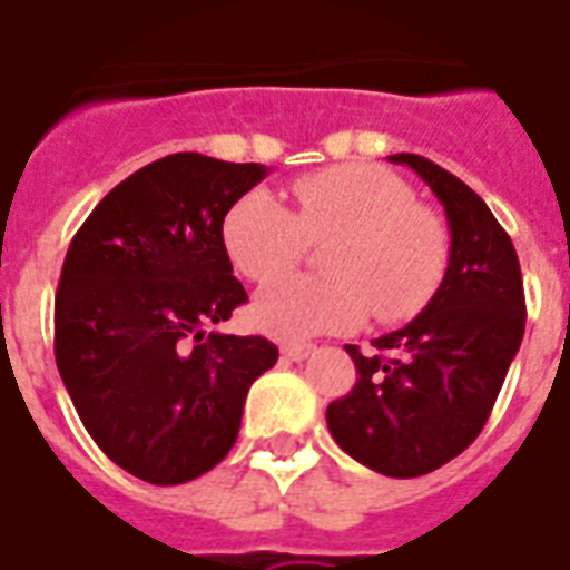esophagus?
<instances>
[{"mask_svg":"<svg viewBox=\"0 0 570 570\" xmlns=\"http://www.w3.org/2000/svg\"><path fill=\"white\" fill-rule=\"evenodd\" d=\"M313 351H315L313 344L293 342V344H284V347H281V356L293 358V362H304L307 356H313Z\"/></svg>","mask_w":570,"mask_h":570,"instance_id":"esophagus-1","label":"esophagus"}]
</instances>
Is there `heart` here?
Here are the masks:
<instances>
[{"instance_id":"1","label":"heart","mask_w":570,"mask_h":570,"mask_svg":"<svg viewBox=\"0 0 570 570\" xmlns=\"http://www.w3.org/2000/svg\"><path fill=\"white\" fill-rule=\"evenodd\" d=\"M289 208L269 190L234 199L223 217V246L243 277L266 284L292 268L309 242H333L330 278H285L266 286L252 322L277 338L342 333L374 313L376 322H409L443 284L449 232L417 205L403 176L380 165H336L293 181Z\"/></svg>"}]
</instances>
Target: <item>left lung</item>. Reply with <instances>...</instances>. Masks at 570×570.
<instances>
[{
  "label": "left lung",
  "instance_id": "obj_1",
  "mask_svg": "<svg viewBox=\"0 0 570 570\" xmlns=\"http://www.w3.org/2000/svg\"><path fill=\"white\" fill-rule=\"evenodd\" d=\"M434 190L452 232L449 269L405 327L347 344L356 385L327 405V429L367 470L417 478L481 434L524 336V284L513 240L470 185L434 161L396 153Z\"/></svg>",
  "mask_w": 570,
  "mask_h": 570
}]
</instances>
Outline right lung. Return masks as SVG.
I'll use <instances>...</instances> for the list:
<instances>
[{
    "label": "right lung",
    "instance_id": "1",
    "mask_svg": "<svg viewBox=\"0 0 570 570\" xmlns=\"http://www.w3.org/2000/svg\"><path fill=\"white\" fill-rule=\"evenodd\" d=\"M263 176L255 161L174 153L115 185L69 243L57 371L100 452L147 484L214 470L252 382L277 362L269 338L205 333L248 301L223 217Z\"/></svg>",
    "mask_w": 570,
    "mask_h": 570
}]
</instances>
